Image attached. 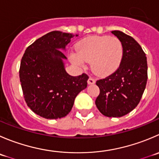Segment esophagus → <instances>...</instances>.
<instances>
[{"instance_id": "obj_1", "label": "esophagus", "mask_w": 159, "mask_h": 159, "mask_svg": "<svg viewBox=\"0 0 159 159\" xmlns=\"http://www.w3.org/2000/svg\"><path fill=\"white\" fill-rule=\"evenodd\" d=\"M95 83V80L93 78H89L88 80V84H93Z\"/></svg>"}]
</instances>
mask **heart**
<instances>
[{
    "label": "heart",
    "mask_w": 159,
    "mask_h": 159,
    "mask_svg": "<svg viewBox=\"0 0 159 159\" xmlns=\"http://www.w3.org/2000/svg\"><path fill=\"white\" fill-rule=\"evenodd\" d=\"M77 53H72L70 61L81 67L91 62V69L99 76H107L119 68L124 57L121 41L115 36H89L78 43Z\"/></svg>",
    "instance_id": "heart-1"
}]
</instances>
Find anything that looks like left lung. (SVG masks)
I'll return each instance as SVG.
<instances>
[{"mask_svg":"<svg viewBox=\"0 0 159 159\" xmlns=\"http://www.w3.org/2000/svg\"><path fill=\"white\" fill-rule=\"evenodd\" d=\"M112 34L121 41L124 57L119 68L96 84L100 93L95 105L108 117H120L131 112L138 105L148 80L147 57L133 37L119 30Z\"/></svg>","mask_w":159,"mask_h":159,"instance_id":"1","label":"left lung"}]
</instances>
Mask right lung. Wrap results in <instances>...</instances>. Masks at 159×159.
<instances>
[{
	"mask_svg": "<svg viewBox=\"0 0 159 159\" xmlns=\"http://www.w3.org/2000/svg\"><path fill=\"white\" fill-rule=\"evenodd\" d=\"M74 36L61 31L49 32L31 44L21 58L19 78L25 100L43 118L66 116L78 93L87 87V75L71 76L64 67L67 57L61 50Z\"/></svg>",
	"mask_w": 159,
	"mask_h": 159,
	"instance_id": "right-lung-1",
	"label": "right lung"
}]
</instances>
